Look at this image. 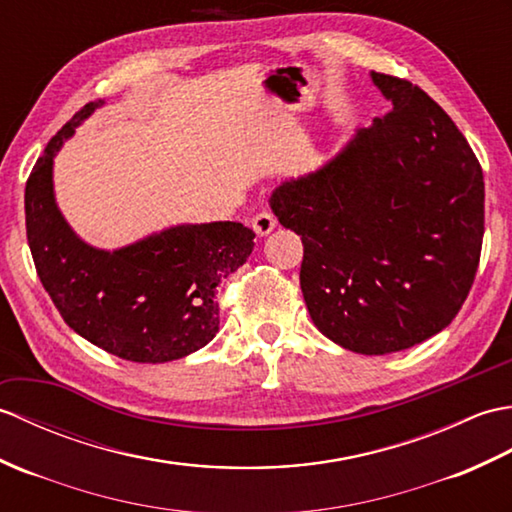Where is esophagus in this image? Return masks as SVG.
<instances>
[{
    "label": "esophagus",
    "instance_id": "34e87169",
    "mask_svg": "<svg viewBox=\"0 0 512 512\" xmlns=\"http://www.w3.org/2000/svg\"><path fill=\"white\" fill-rule=\"evenodd\" d=\"M252 227H254V232H256L258 236H267V234L274 232L276 217H274V214H271V212H258L256 217L252 219Z\"/></svg>",
    "mask_w": 512,
    "mask_h": 512
}]
</instances>
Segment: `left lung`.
Wrapping results in <instances>:
<instances>
[{"label": "left lung", "mask_w": 512, "mask_h": 512, "mask_svg": "<svg viewBox=\"0 0 512 512\" xmlns=\"http://www.w3.org/2000/svg\"><path fill=\"white\" fill-rule=\"evenodd\" d=\"M392 111L335 157L271 192L302 238L300 287L317 331L359 355L440 333L471 291L484 236L478 157L423 89L370 72Z\"/></svg>", "instance_id": "left-lung-1"}]
</instances>
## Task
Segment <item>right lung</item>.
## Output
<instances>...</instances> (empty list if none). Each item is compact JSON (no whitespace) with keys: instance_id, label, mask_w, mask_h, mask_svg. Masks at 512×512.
I'll return each mask as SVG.
<instances>
[{"instance_id":"obj_1","label":"right lung","mask_w":512,"mask_h":512,"mask_svg":"<svg viewBox=\"0 0 512 512\" xmlns=\"http://www.w3.org/2000/svg\"><path fill=\"white\" fill-rule=\"evenodd\" d=\"M105 105L87 102L54 135L26 184V232L34 267L65 324L87 342L135 363L188 357L219 333L217 285L254 249L236 221L181 223L131 245H89L54 197V157Z\"/></svg>"}]
</instances>
